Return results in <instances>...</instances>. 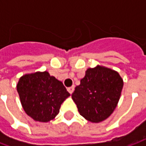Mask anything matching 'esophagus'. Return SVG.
Returning a JSON list of instances; mask_svg holds the SVG:
<instances>
[{
    "mask_svg": "<svg viewBox=\"0 0 146 146\" xmlns=\"http://www.w3.org/2000/svg\"><path fill=\"white\" fill-rule=\"evenodd\" d=\"M67 91L70 92V94H72L74 91V86H72V87H70V88H67Z\"/></svg>",
    "mask_w": 146,
    "mask_h": 146,
    "instance_id": "esophagus-1",
    "label": "esophagus"
}]
</instances>
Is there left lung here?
Wrapping results in <instances>:
<instances>
[{"instance_id":"obj_1","label":"left lung","mask_w":146,"mask_h":146,"mask_svg":"<svg viewBox=\"0 0 146 146\" xmlns=\"http://www.w3.org/2000/svg\"><path fill=\"white\" fill-rule=\"evenodd\" d=\"M123 86V80L117 71L98 65L86 70L72 98L83 117L92 123H100L115 110Z\"/></svg>"}]
</instances>
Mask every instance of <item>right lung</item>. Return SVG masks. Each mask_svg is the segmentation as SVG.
<instances>
[{
	"label": "right lung",
	"instance_id": "obj_1",
	"mask_svg": "<svg viewBox=\"0 0 146 146\" xmlns=\"http://www.w3.org/2000/svg\"><path fill=\"white\" fill-rule=\"evenodd\" d=\"M16 88L25 113L42 123L54 119L62 103L70 95L62 81L48 71L25 74L19 78Z\"/></svg>",
	"mask_w": 146,
	"mask_h": 146
}]
</instances>
